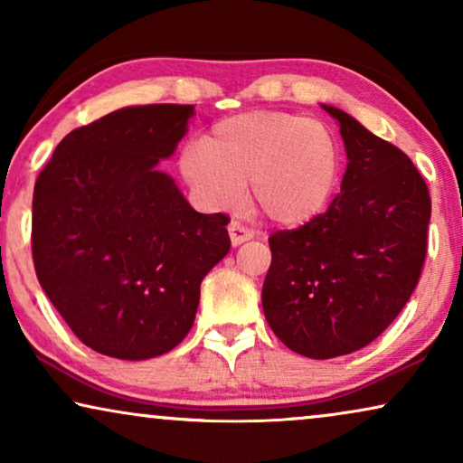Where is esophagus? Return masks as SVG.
Instances as JSON below:
<instances>
[{"mask_svg": "<svg viewBox=\"0 0 463 463\" xmlns=\"http://www.w3.org/2000/svg\"><path fill=\"white\" fill-rule=\"evenodd\" d=\"M227 232H230L232 246H240L255 238V232L249 230V227H244L242 223H238V221H232L230 227H227Z\"/></svg>", "mask_w": 463, "mask_h": 463, "instance_id": "34e87169", "label": "esophagus"}]
</instances>
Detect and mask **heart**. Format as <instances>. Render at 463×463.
<instances>
[{"label":"heart","mask_w":463,"mask_h":463,"mask_svg":"<svg viewBox=\"0 0 463 463\" xmlns=\"http://www.w3.org/2000/svg\"><path fill=\"white\" fill-rule=\"evenodd\" d=\"M179 170L208 211H236L250 181L259 211L271 223L297 230L331 204L341 176V151L320 119L249 111L221 119L204 143H187Z\"/></svg>","instance_id":"heart-1"}]
</instances>
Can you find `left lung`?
<instances>
[{"mask_svg": "<svg viewBox=\"0 0 463 463\" xmlns=\"http://www.w3.org/2000/svg\"><path fill=\"white\" fill-rule=\"evenodd\" d=\"M322 107L344 138L341 194L312 223L269 238L261 293L276 337L314 360L369 345L401 314L420 282L432 214L426 181L401 149Z\"/></svg>", "mask_w": 463, "mask_h": 463, "instance_id": "left-lung-1", "label": "left lung"}]
</instances>
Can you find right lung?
<instances>
[{
  "label": "right lung",
  "mask_w": 463,
  "mask_h": 463,
  "mask_svg": "<svg viewBox=\"0 0 463 463\" xmlns=\"http://www.w3.org/2000/svg\"><path fill=\"white\" fill-rule=\"evenodd\" d=\"M194 111H113L69 132L35 181L37 280L81 344L105 356L147 360L179 345L202 280L230 252V217L195 213L157 168Z\"/></svg>",
  "instance_id": "obj_1"
}]
</instances>
